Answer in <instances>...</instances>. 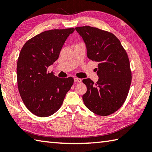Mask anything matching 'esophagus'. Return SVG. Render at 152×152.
I'll return each instance as SVG.
<instances>
[{"instance_id":"1","label":"esophagus","mask_w":152,"mask_h":152,"mask_svg":"<svg viewBox=\"0 0 152 152\" xmlns=\"http://www.w3.org/2000/svg\"><path fill=\"white\" fill-rule=\"evenodd\" d=\"M82 82V79L78 78H74V82Z\"/></svg>"}]
</instances>
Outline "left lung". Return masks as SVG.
Instances as JSON below:
<instances>
[{
    "instance_id": "left-lung-1",
    "label": "left lung",
    "mask_w": 152,
    "mask_h": 152,
    "mask_svg": "<svg viewBox=\"0 0 152 152\" xmlns=\"http://www.w3.org/2000/svg\"><path fill=\"white\" fill-rule=\"evenodd\" d=\"M75 28L86 44L88 57L98 63V81L82 80L87 87L83 102L95 114L110 115L123 105L129 91L132 73L127 53L112 33L90 26Z\"/></svg>"
}]
</instances>
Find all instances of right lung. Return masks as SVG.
I'll return each mask as SVG.
<instances>
[{
  "label": "right lung",
  "mask_w": 152,
  "mask_h": 152,
  "mask_svg": "<svg viewBox=\"0 0 152 152\" xmlns=\"http://www.w3.org/2000/svg\"><path fill=\"white\" fill-rule=\"evenodd\" d=\"M74 28L44 31L27 40L17 63L19 94L27 108L39 117H48L62 105L74 83L72 77L59 78L48 71L59 56L64 42Z\"/></svg>",
  "instance_id": "obj_1"
}]
</instances>
